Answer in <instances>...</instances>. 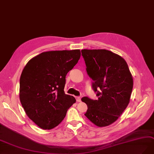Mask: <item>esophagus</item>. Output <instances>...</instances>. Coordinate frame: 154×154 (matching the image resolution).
I'll list each match as a JSON object with an SVG mask.
<instances>
[{
  "instance_id": "34e87169",
  "label": "esophagus",
  "mask_w": 154,
  "mask_h": 154,
  "mask_svg": "<svg viewBox=\"0 0 154 154\" xmlns=\"http://www.w3.org/2000/svg\"><path fill=\"white\" fill-rule=\"evenodd\" d=\"M76 100L78 102H81V98L79 97V96H77V97H76Z\"/></svg>"
}]
</instances>
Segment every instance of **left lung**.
I'll use <instances>...</instances> for the list:
<instances>
[{
	"label": "left lung",
	"mask_w": 154,
	"mask_h": 154,
	"mask_svg": "<svg viewBox=\"0 0 154 154\" xmlns=\"http://www.w3.org/2000/svg\"><path fill=\"white\" fill-rule=\"evenodd\" d=\"M88 75L93 79L98 100L83 97L88 106L85 116L96 126L105 127L116 121L128 106L133 79L126 61L106 49H82Z\"/></svg>",
	"instance_id": "8db88e82"
}]
</instances>
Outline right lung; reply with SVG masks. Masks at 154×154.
Instances as JSON below:
<instances>
[{"mask_svg":"<svg viewBox=\"0 0 154 154\" xmlns=\"http://www.w3.org/2000/svg\"><path fill=\"white\" fill-rule=\"evenodd\" d=\"M81 51L42 53L23 70L20 100L26 114L43 129H51L63 120L75 98L64 91L65 77L80 59Z\"/></svg>","mask_w":154,"mask_h":154,"instance_id":"1","label":"right lung"}]
</instances>
